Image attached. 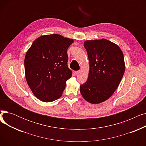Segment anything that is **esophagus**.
Returning a JSON list of instances; mask_svg holds the SVG:
<instances>
[{
	"mask_svg": "<svg viewBox=\"0 0 146 146\" xmlns=\"http://www.w3.org/2000/svg\"><path fill=\"white\" fill-rule=\"evenodd\" d=\"M80 70L76 71V72H75V74H76V75H78V74H79L80 73Z\"/></svg>",
	"mask_w": 146,
	"mask_h": 146,
	"instance_id": "34e87169",
	"label": "esophagus"
}]
</instances>
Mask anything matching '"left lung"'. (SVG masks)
<instances>
[{
    "mask_svg": "<svg viewBox=\"0 0 146 146\" xmlns=\"http://www.w3.org/2000/svg\"><path fill=\"white\" fill-rule=\"evenodd\" d=\"M89 61L87 81L80 85L82 96L93 104L109 99L118 87L125 72L124 54L119 46L106 39L84 42Z\"/></svg>",
    "mask_w": 146,
    "mask_h": 146,
    "instance_id": "left-lung-1",
    "label": "left lung"
}]
</instances>
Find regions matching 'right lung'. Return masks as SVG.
Returning <instances> with one entry per match:
<instances>
[{"label":"right lung","instance_id":"add662e5","mask_svg":"<svg viewBox=\"0 0 146 146\" xmlns=\"http://www.w3.org/2000/svg\"><path fill=\"white\" fill-rule=\"evenodd\" d=\"M73 42L59 34L45 35L36 38L27 51L26 80L40 101L51 102L62 95L66 81L72 76L67 66V50Z\"/></svg>","mask_w":146,"mask_h":146}]
</instances>
